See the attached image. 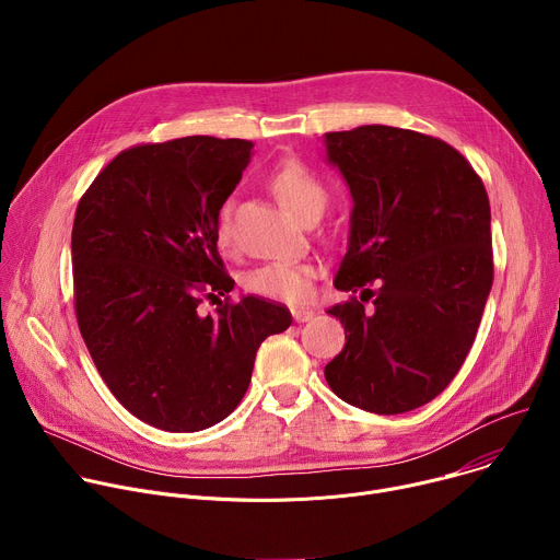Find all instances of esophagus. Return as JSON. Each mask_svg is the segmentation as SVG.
I'll return each instance as SVG.
<instances>
[{
	"label": "esophagus",
	"instance_id": "obj_1",
	"mask_svg": "<svg viewBox=\"0 0 560 560\" xmlns=\"http://www.w3.org/2000/svg\"><path fill=\"white\" fill-rule=\"evenodd\" d=\"M292 318L296 324H305V322H312L314 318V310H310V307H303V305H296V307H292Z\"/></svg>",
	"mask_w": 560,
	"mask_h": 560
}]
</instances>
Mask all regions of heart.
Wrapping results in <instances>:
<instances>
[{
  "instance_id": "heart-1",
  "label": "heart",
  "mask_w": 560,
  "mask_h": 560,
  "mask_svg": "<svg viewBox=\"0 0 560 560\" xmlns=\"http://www.w3.org/2000/svg\"><path fill=\"white\" fill-rule=\"evenodd\" d=\"M270 188L279 201L296 217L305 219L314 210H324L326 188L303 164L285 162L270 175ZM219 242L228 238V208L219 217ZM312 266L301 261H270L246 275L248 290L281 301H301L307 294Z\"/></svg>"
}]
</instances>
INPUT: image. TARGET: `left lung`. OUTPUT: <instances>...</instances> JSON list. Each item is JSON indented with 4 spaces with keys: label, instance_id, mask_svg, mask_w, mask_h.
<instances>
[{
    "label": "left lung",
    "instance_id": "left-lung-1",
    "mask_svg": "<svg viewBox=\"0 0 560 560\" xmlns=\"http://www.w3.org/2000/svg\"><path fill=\"white\" fill-rule=\"evenodd\" d=\"M352 197L348 250L328 307L346 348L332 392L374 415L430 404L460 370L492 290L486 186L450 143L392 126L324 135Z\"/></svg>",
    "mask_w": 560,
    "mask_h": 560
}]
</instances>
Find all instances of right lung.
<instances>
[{"label":"right lung","mask_w":560,"mask_h":560,"mask_svg":"<svg viewBox=\"0 0 560 560\" xmlns=\"http://www.w3.org/2000/svg\"><path fill=\"white\" fill-rule=\"evenodd\" d=\"M253 141L184 137L119 152L77 206L74 312L117 401L166 432H199L242 401L259 346L290 328L285 305L217 303L234 281L217 253L219 210Z\"/></svg>","instance_id":"right-lung-1"}]
</instances>
